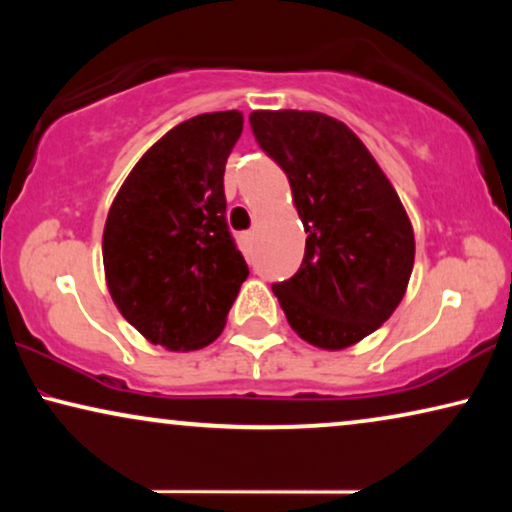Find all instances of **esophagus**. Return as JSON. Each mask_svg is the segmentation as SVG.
Masks as SVG:
<instances>
[{"instance_id":"34e87169","label":"esophagus","mask_w":512,"mask_h":512,"mask_svg":"<svg viewBox=\"0 0 512 512\" xmlns=\"http://www.w3.org/2000/svg\"><path fill=\"white\" fill-rule=\"evenodd\" d=\"M240 242H242L244 251H251V244H254V233H242Z\"/></svg>"}]
</instances>
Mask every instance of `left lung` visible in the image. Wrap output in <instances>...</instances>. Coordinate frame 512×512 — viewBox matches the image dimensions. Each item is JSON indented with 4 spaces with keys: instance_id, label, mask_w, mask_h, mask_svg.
I'll return each instance as SVG.
<instances>
[{
    "instance_id": "obj_1",
    "label": "left lung",
    "mask_w": 512,
    "mask_h": 512,
    "mask_svg": "<svg viewBox=\"0 0 512 512\" xmlns=\"http://www.w3.org/2000/svg\"><path fill=\"white\" fill-rule=\"evenodd\" d=\"M261 149L289 177L305 258L272 286L293 331L319 349L352 347L387 321L415 265L401 198L366 144L319 111H251Z\"/></svg>"
}]
</instances>
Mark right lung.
Listing matches in <instances>:
<instances>
[{
	"instance_id": "add662e5",
	"label": "right lung",
	"mask_w": 512,
	"mask_h": 512,
	"mask_svg": "<svg viewBox=\"0 0 512 512\" xmlns=\"http://www.w3.org/2000/svg\"><path fill=\"white\" fill-rule=\"evenodd\" d=\"M242 125L237 109L179 123L132 167L104 223V277L118 312L170 352L219 338L249 275L223 193Z\"/></svg>"
}]
</instances>
